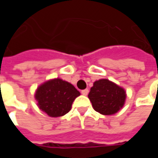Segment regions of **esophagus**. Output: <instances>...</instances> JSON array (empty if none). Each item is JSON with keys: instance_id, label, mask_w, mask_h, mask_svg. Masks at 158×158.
Returning a JSON list of instances; mask_svg holds the SVG:
<instances>
[{"instance_id": "obj_1", "label": "esophagus", "mask_w": 158, "mask_h": 158, "mask_svg": "<svg viewBox=\"0 0 158 158\" xmlns=\"http://www.w3.org/2000/svg\"><path fill=\"white\" fill-rule=\"evenodd\" d=\"M81 93H82V95H84V96H87V95H88V93H89V89H83L82 91H81Z\"/></svg>"}]
</instances>
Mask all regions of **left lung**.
<instances>
[{"label":"left lung","instance_id":"1","mask_svg":"<svg viewBox=\"0 0 158 158\" xmlns=\"http://www.w3.org/2000/svg\"><path fill=\"white\" fill-rule=\"evenodd\" d=\"M88 97L96 112L103 115H112L123 107L126 93L116 84L103 79L94 83Z\"/></svg>","mask_w":158,"mask_h":158}]
</instances>
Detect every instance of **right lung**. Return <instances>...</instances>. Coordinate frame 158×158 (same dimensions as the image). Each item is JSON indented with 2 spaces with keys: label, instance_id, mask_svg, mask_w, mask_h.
<instances>
[{
  "label": "right lung",
  "instance_id": "obj_1",
  "mask_svg": "<svg viewBox=\"0 0 158 158\" xmlns=\"http://www.w3.org/2000/svg\"><path fill=\"white\" fill-rule=\"evenodd\" d=\"M80 93L70 83L55 79L44 83L37 89L35 99L40 109L50 117H61L71 109L73 102Z\"/></svg>",
  "mask_w": 158,
  "mask_h": 158
}]
</instances>
